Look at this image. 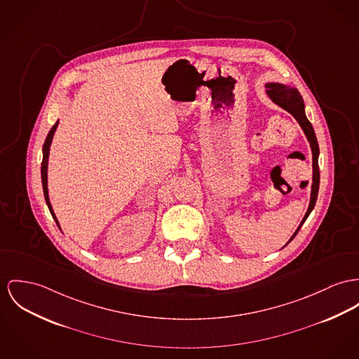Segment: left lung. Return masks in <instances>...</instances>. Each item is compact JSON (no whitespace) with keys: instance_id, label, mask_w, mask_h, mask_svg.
Segmentation results:
<instances>
[{"instance_id":"8db88e82","label":"left lung","mask_w":359,"mask_h":359,"mask_svg":"<svg viewBox=\"0 0 359 359\" xmlns=\"http://www.w3.org/2000/svg\"><path fill=\"white\" fill-rule=\"evenodd\" d=\"M265 87H266L268 97L276 105H278L280 108H283L284 111L291 113L295 117V120L299 123V126L304 130L306 138H307L309 143H310L311 154H313V183H311V193H310V203H309V208H307V212L304 215V220L301 221L298 229L294 232V235L288 241V243H290L297 236V233L299 232V229L304 225V221L309 217L311 210L314 209V205H316V201H317L318 187H320V169H318L320 149H318V142H317V138H316L313 126H311V123L306 117L304 98L299 94V91L295 87H290V86H285L283 83H266Z\"/></svg>"}]
</instances>
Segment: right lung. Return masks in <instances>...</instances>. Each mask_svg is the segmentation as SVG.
I'll return each mask as SVG.
<instances>
[{
  "label": "right lung",
  "mask_w": 359,
  "mask_h": 359,
  "mask_svg": "<svg viewBox=\"0 0 359 359\" xmlns=\"http://www.w3.org/2000/svg\"><path fill=\"white\" fill-rule=\"evenodd\" d=\"M58 126V121L55 123V126L52 127V130L49 131L46 140L43 143V158H42V166H41V176H42V187H43V195H45V201H46V205L53 216L57 225H58V221L55 219V212H53V208H52V203L49 201V194H48V160H49V151H50V144H52V140H53V135H55V128Z\"/></svg>",
  "instance_id": "1"
}]
</instances>
